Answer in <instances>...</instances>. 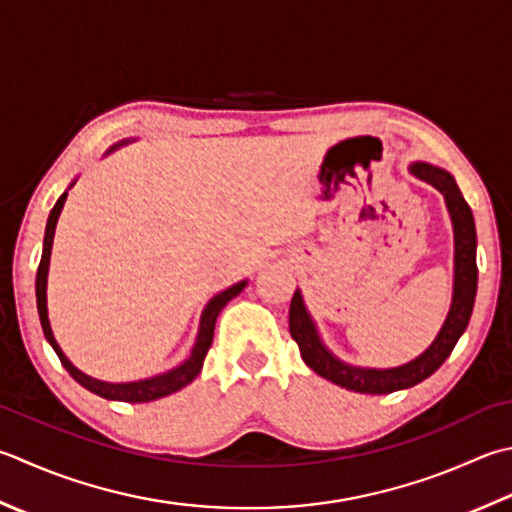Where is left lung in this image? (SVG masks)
I'll list each match as a JSON object with an SVG mask.
<instances>
[{"instance_id":"1","label":"left lung","mask_w":512,"mask_h":512,"mask_svg":"<svg viewBox=\"0 0 512 512\" xmlns=\"http://www.w3.org/2000/svg\"><path fill=\"white\" fill-rule=\"evenodd\" d=\"M413 173L417 177L426 179L433 184L439 193L446 197V206L450 219H453L455 228V293H453V306L446 322L439 330L437 339L424 355H419L413 362L399 368L390 370H366V368H353L346 366L335 359L328 350L322 346L317 337V330L310 322V317L304 308L302 295L295 293L290 299V335L302 350L304 362L315 370L317 375L326 377L342 388L355 390V393H370V395H386L393 390L410 388L419 382H424L435 370L446 362V357L453 353L457 339L462 337L466 330L470 315H473L475 295H477V235H475V219L470 213V206L462 195V190L455 184L453 175L446 170L428 166V164H415Z\"/></svg>"}]
</instances>
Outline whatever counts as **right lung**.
<instances>
[{"label":"right lung","instance_id":"add662e5","mask_svg":"<svg viewBox=\"0 0 512 512\" xmlns=\"http://www.w3.org/2000/svg\"><path fill=\"white\" fill-rule=\"evenodd\" d=\"M66 195L57 199V204L53 206L48 215V224H46V235H44V250H42V259H39V268H37V282H35V295H37V313H39V322H42V330L48 339V344L53 346V350L59 357V362L68 370L70 377L75 379L77 384H82L88 388L90 393H95L104 399H117V402H128V404H142V402H153V399L166 397L177 393L179 388H184L186 384L193 382V379L199 375L202 370L204 357L208 353L210 344H213V335H215V322L217 315L222 313V308L230 302V299L237 297L242 293V288L246 282H239L235 286H230L224 293H219L217 297L210 299V304L206 306L204 315H202V324H199V335L193 353L186 359V362L170 370L166 375H159L153 379H144V382H133V384H106V382H97V379L84 375L82 370H77L73 364L68 362L66 355L62 353V348L57 346L53 330H50L48 324V310H46V275H48V262H50V248H53V235H55V226H57V217L62 213Z\"/></svg>","mask_w":512,"mask_h":512}]
</instances>
